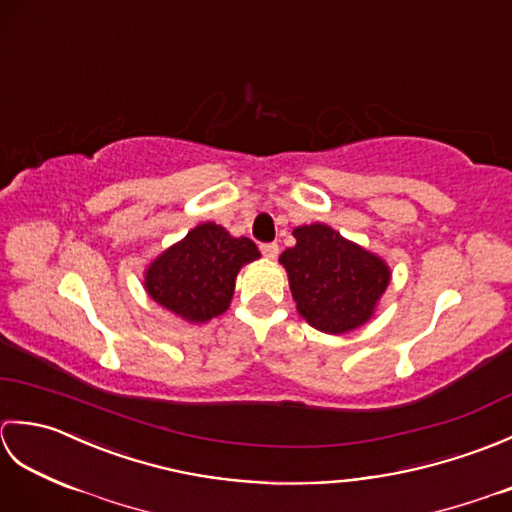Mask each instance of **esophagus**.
Returning <instances> with one entry per match:
<instances>
[{
  "label": "esophagus",
  "instance_id": "1",
  "mask_svg": "<svg viewBox=\"0 0 512 512\" xmlns=\"http://www.w3.org/2000/svg\"><path fill=\"white\" fill-rule=\"evenodd\" d=\"M259 248H262V255H264V257H268V259H275V257L279 255V244H275V242L262 244Z\"/></svg>",
  "mask_w": 512,
  "mask_h": 512
}]
</instances>
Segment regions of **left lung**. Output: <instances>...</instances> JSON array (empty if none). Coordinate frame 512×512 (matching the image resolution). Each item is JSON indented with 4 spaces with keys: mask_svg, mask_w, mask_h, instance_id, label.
<instances>
[{
    "mask_svg": "<svg viewBox=\"0 0 512 512\" xmlns=\"http://www.w3.org/2000/svg\"><path fill=\"white\" fill-rule=\"evenodd\" d=\"M297 244L279 262L288 270L292 299L312 328L328 334L363 325L389 284L383 259L347 242L325 224L295 228Z\"/></svg>",
    "mask_w": 512,
    "mask_h": 512,
    "instance_id": "left-lung-1",
    "label": "left lung"
}]
</instances>
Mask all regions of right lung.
<instances>
[{"label": "right lung", "instance_id": "obj_1", "mask_svg": "<svg viewBox=\"0 0 512 512\" xmlns=\"http://www.w3.org/2000/svg\"><path fill=\"white\" fill-rule=\"evenodd\" d=\"M257 257L259 250L248 237H233L206 222L149 266L145 288L162 308L204 323L228 308L239 268Z\"/></svg>", "mask_w": 512, "mask_h": 512}]
</instances>
